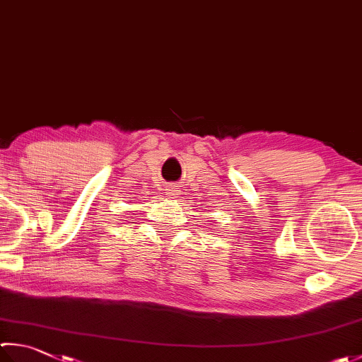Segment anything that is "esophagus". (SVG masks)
Listing matches in <instances>:
<instances>
[{
	"label": "esophagus",
	"instance_id": "1",
	"mask_svg": "<svg viewBox=\"0 0 362 362\" xmlns=\"http://www.w3.org/2000/svg\"><path fill=\"white\" fill-rule=\"evenodd\" d=\"M168 195H172V197H175V199H176V197H178L180 194H181V190H180V186H170L168 189Z\"/></svg>",
	"mask_w": 362,
	"mask_h": 362
}]
</instances>
